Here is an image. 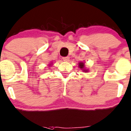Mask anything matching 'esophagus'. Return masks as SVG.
I'll list each match as a JSON object with an SVG mask.
<instances>
[{
	"instance_id": "1",
	"label": "esophagus",
	"mask_w": 131,
	"mask_h": 131,
	"mask_svg": "<svg viewBox=\"0 0 131 131\" xmlns=\"http://www.w3.org/2000/svg\"><path fill=\"white\" fill-rule=\"evenodd\" d=\"M63 59L64 61H68L70 59V58L68 56H67V57H63Z\"/></svg>"
}]
</instances>
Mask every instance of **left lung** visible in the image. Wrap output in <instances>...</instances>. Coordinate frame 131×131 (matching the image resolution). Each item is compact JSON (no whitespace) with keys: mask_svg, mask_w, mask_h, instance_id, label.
I'll return each mask as SVG.
<instances>
[{"mask_svg":"<svg viewBox=\"0 0 131 131\" xmlns=\"http://www.w3.org/2000/svg\"><path fill=\"white\" fill-rule=\"evenodd\" d=\"M79 67H80V68H84V63H82V62H80V63H79ZM85 71V70H84ZM86 72V71H85Z\"/></svg>","mask_w":131,"mask_h":131,"instance_id":"obj_1","label":"left lung"}]
</instances>
